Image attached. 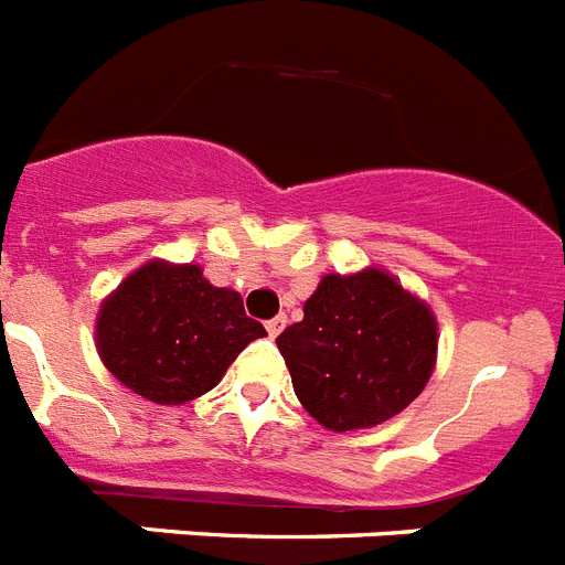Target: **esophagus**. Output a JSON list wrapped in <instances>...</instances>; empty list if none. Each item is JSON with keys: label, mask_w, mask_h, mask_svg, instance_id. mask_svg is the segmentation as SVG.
Returning <instances> with one entry per match:
<instances>
[{"label": "esophagus", "mask_w": 565, "mask_h": 565, "mask_svg": "<svg viewBox=\"0 0 565 565\" xmlns=\"http://www.w3.org/2000/svg\"><path fill=\"white\" fill-rule=\"evenodd\" d=\"M286 322H288V317H286V315H279V317H274V320L265 322V329H268V334H271V337H277L279 331L286 329Z\"/></svg>", "instance_id": "obj_1"}]
</instances>
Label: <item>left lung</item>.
Here are the masks:
<instances>
[{
  "mask_svg": "<svg viewBox=\"0 0 565 565\" xmlns=\"http://www.w3.org/2000/svg\"><path fill=\"white\" fill-rule=\"evenodd\" d=\"M302 315L277 345L297 399L329 431L392 420L431 380L437 317L385 268L326 274Z\"/></svg>",
  "mask_w": 565,
  "mask_h": 565,
  "instance_id": "1",
  "label": "left lung"
}]
</instances>
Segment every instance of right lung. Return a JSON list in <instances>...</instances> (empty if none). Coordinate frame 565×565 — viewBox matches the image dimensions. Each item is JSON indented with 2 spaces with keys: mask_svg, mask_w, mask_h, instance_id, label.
Masks as SVG:
<instances>
[{
  "mask_svg": "<svg viewBox=\"0 0 565 565\" xmlns=\"http://www.w3.org/2000/svg\"><path fill=\"white\" fill-rule=\"evenodd\" d=\"M265 337L234 288L211 286L200 265L148 259L96 315L105 369L139 397L182 406L211 392L236 354Z\"/></svg>",
  "mask_w": 565,
  "mask_h": 565,
  "instance_id": "1",
  "label": "right lung"
}]
</instances>
